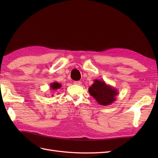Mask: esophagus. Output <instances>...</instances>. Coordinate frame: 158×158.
<instances>
[{"label": "esophagus", "mask_w": 158, "mask_h": 158, "mask_svg": "<svg viewBox=\"0 0 158 158\" xmlns=\"http://www.w3.org/2000/svg\"><path fill=\"white\" fill-rule=\"evenodd\" d=\"M74 84L75 85H81V82L80 81H74Z\"/></svg>", "instance_id": "esophagus-1"}]
</instances>
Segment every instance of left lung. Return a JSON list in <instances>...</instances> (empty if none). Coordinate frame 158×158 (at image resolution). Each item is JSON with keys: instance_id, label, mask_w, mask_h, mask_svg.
<instances>
[{"instance_id": "obj_1", "label": "left lung", "mask_w": 158, "mask_h": 158, "mask_svg": "<svg viewBox=\"0 0 158 158\" xmlns=\"http://www.w3.org/2000/svg\"><path fill=\"white\" fill-rule=\"evenodd\" d=\"M88 91L100 105H110L115 101L118 90L102 81L95 79L93 84L89 87Z\"/></svg>"}]
</instances>
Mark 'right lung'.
Returning <instances> with one entry per match:
<instances>
[{"mask_svg":"<svg viewBox=\"0 0 158 158\" xmlns=\"http://www.w3.org/2000/svg\"><path fill=\"white\" fill-rule=\"evenodd\" d=\"M62 85L60 84V83H59L58 82H53V83H52L51 84H50V88H51V90H58V89H60V88H61Z\"/></svg>","mask_w":158,"mask_h":158,"instance_id":"obj_1","label":"right lung"}]
</instances>
